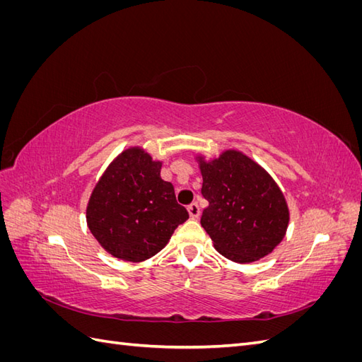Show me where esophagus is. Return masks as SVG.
Wrapping results in <instances>:
<instances>
[{"label":"esophagus","instance_id":"1","mask_svg":"<svg viewBox=\"0 0 362 362\" xmlns=\"http://www.w3.org/2000/svg\"><path fill=\"white\" fill-rule=\"evenodd\" d=\"M187 210H189V214H190L192 218H198L199 214H201V208H199V205L196 204V202H192V204L187 206Z\"/></svg>","mask_w":362,"mask_h":362}]
</instances>
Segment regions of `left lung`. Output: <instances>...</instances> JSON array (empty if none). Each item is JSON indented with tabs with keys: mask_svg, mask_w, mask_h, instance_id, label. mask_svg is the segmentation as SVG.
Here are the masks:
<instances>
[{
	"mask_svg": "<svg viewBox=\"0 0 362 362\" xmlns=\"http://www.w3.org/2000/svg\"><path fill=\"white\" fill-rule=\"evenodd\" d=\"M201 193L208 201L201 225L216 250L235 262L269 255L286 235L288 206L270 175L238 151L199 158Z\"/></svg>",
	"mask_w": 362,
	"mask_h": 362,
	"instance_id": "1",
	"label": "left lung"
}]
</instances>
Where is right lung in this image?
<instances>
[{
	"instance_id": "obj_1",
	"label": "right lung",
	"mask_w": 362,
	"mask_h": 362,
	"mask_svg": "<svg viewBox=\"0 0 362 362\" xmlns=\"http://www.w3.org/2000/svg\"><path fill=\"white\" fill-rule=\"evenodd\" d=\"M160 169L161 163L145 151L129 148L95 185L86 211L87 226L113 257L131 262L151 258L189 218Z\"/></svg>"
}]
</instances>
